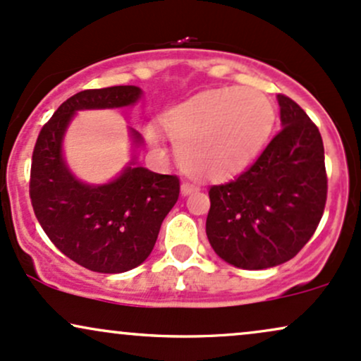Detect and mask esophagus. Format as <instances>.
I'll list each match as a JSON object with an SVG mask.
<instances>
[{
	"label": "esophagus",
	"instance_id": "1",
	"mask_svg": "<svg viewBox=\"0 0 361 361\" xmlns=\"http://www.w3.org/2000/svg\"><path fill=\"white\" fill-rule=\"evenodd\" d=\"M195 192H198L197 185H193V183H183V185H181V195H183V197H188V195H192Z\"/></svg>",
	"mask_w": 361,
	"mask_h": 361
}]
</instances>
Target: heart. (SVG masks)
<instances>
[{"mask_svg":"<svg viewBox=\"0 0 361 361\" xmlns=\"http://www.w3.org/2000/svg\"><path fill=\"white\" fill-rule=\"evenodd\" d=\"M275 110L270 98L255 88L204 91L164 117V128L176 146L178 161L190 176L226 181L244 171L267 144ZM147 137L161 135L149 128Z\"/></svg>","mask_w":361,"mask_h":361,"instance_id":"1","label":"heart"}]
</instances>
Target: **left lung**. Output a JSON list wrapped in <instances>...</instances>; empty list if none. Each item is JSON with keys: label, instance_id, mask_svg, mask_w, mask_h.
Returning <instances> with one entry per match:
<instances>
[{"label": "left lung", "instance_id": "8db88e82", "mask_svg": "<svg viewBox=\"0 0 361 361\" xmlns=\"http://www.w3.org/2000/svg\"><path fill=\"white\" fill-rule=\"evenodd\" d=\"M281 130L256 163L209 190L207 238L219 258L243 270L292 259L316 233L327 178L319 128L295 102L276 97Z\"/></svg>", "mask_w": 361, "mask_h": 361}]
</instances>
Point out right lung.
<instances>
[{"instance_id":"1","label":"right lung","mask_w":361,"mask_h":361,"mask_svg":"<svg viewBox=\"0 0 361 361\" xmlns=\"http://www.w3.org/2000/svg\"><path fill=\"white\" fill-rule=\"evenodd\" d=\"M142 98L137 86L85 90L66 100L40 130L32 156L30 198L37 221L61 252L98 273L139 267L154 247L164 217L180 195V180L135 163L109 183L78 180L64 159L66 130L80 110L123 109ZM134 151L142 144L128 128Z\"/></svg>"}]
</instances>
